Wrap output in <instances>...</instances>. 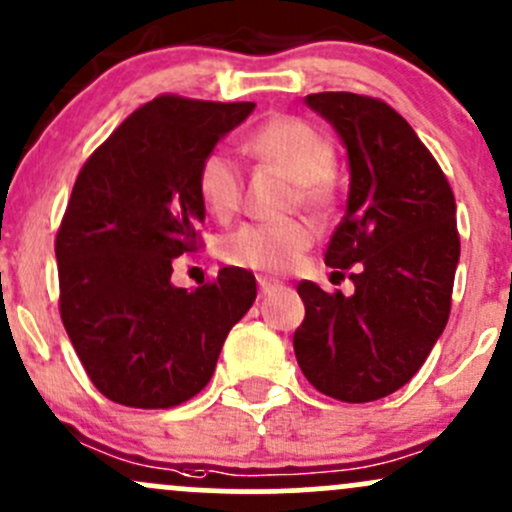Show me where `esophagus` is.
<instances>
[{
    "label": "esophagus",
    "mask_w": 512,
    "mask_h": 512,
    "mask_svg": "<svg viewBox=\"0 0 512 512\" xmlns=\"http://www.w3.org/2000/svg\"><path fill=\"white\" fill-rule=\"evenodd\" d=\"M257 286H260L262 294H272V291L282 289V282H277V279H269V277H257Z\"/></svg>",
    "instance_id": "obj_1"
}]
</instances>
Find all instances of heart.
I'll list each match as a JSON object with an SVG mask.
<instances>
[{
  "instance_id": "obj_1",
  "label": "heart",
  "mask_w": 512,
  "mask_h": 512,
  "mask_svg": "<svg viewBox=\"0 0 512 512\" xmlns=\"http://www.w3.org/2000/svg\"><path fill=\"white\" fill-rule=\"evenodd\" d=\"M247 150L260 160L282 167L296 179L303 204L325 209L333 204L335 148L325 133L296 116H274L252 131ZM196 187L204 206L213 216L228 218L243 199V170L226 148H213L204 155L196 174ZM316 243V228L294 218L282 223H245L221 240V257L228 265L257 272H286Z\"/></svg>"
}]
</instances>
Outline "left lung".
<instances>
[{"label":"left lung","mask_w":512,"mask_h":512,"mask_svg":"<svg viewBox=\"0 0 512 512\" xmlns=\"http://www.w3.org/2000/svg\"><path fill=\"white\" fill-rule=\"evenodd\" d=\"M340 133L350 196L325 265L350 269L355 294L301 282L306 318L294 333L303 376L320 393L369 403L423 367L445 330L459 262L457 206L445 172L386 101L352 92L308 94Z\"/></svg>","instance_id":"left-lung-1"}]
</instances>
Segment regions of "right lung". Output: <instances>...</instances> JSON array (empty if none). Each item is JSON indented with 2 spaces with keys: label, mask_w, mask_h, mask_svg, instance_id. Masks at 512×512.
<instances>
[{
  "label": "right lung",
  "mask_w": 512,
  "mask_h": 512,
  "mask_svg": "<svg viewBox=\"0 0 512 512\" xmlns=\"http://www.w3.org/2000/svg\"><path fill=\"white\" fill-rule=\"evenodd\" d=\"M252 101L160 94L87 157L58 238L60 318L84 372L109 401L172 408L213 376L255 277L223 267L199 289L172 286V262L201 247L199 165Z\"/></svg>",
  "instance_id": "obj_1"
}]
</instances>
